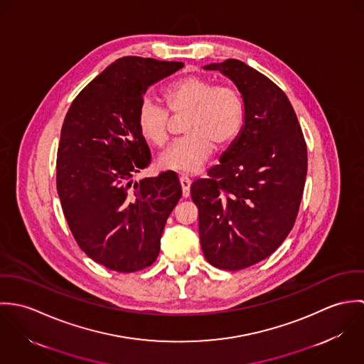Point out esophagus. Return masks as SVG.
Segmentation results:
<instances>
[{"label":"esophagus","mask_w":364,"mask_h":364,"mask_svg":"<svg viewBox=\"0 0 364 364\" xmlns=\"http://www.w3.org/2000/svg\"><path fill=\"white\" fill-rule=\"evenodd\" d=\"M179 182H181V186H182L183 198H188L191 195V183H192V181L188 176L183 175V176L179 178Z\"/></svg>","instance_id":"obj_1"}]
</instances>
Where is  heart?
Here are the masks:
<instances>
[{
    "mask_svg": "<svg viewBox=\"0 0 364 364\" xmlns=\"http://www.w3.org/2000/svg\"><path fill=\"white\" fill-rule=\"evenodd\" d=\"M173 116H188L183 124L185 139L175 141L158 158L166 171L192 173L214 151L227 149L240 136L245 106L241 94L230 85H215L202 77H186L173 82L164 95ZM137 127L146 141L162 147L169 137V114L156 102L146 100L137 112Z\"/></svg>",
    "mask_w": 364,
    "mask_h": 364,
    "instance_id": "heart-1",
    "label": "heart"
}]
</instances>
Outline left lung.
Returning a JSON list of instances; mask_svg holds the SVG:
<instances>
[{
  "label": "left lung",
  "instance_id": "obj_1",
  "mask_svg": "<svg viewBox=\"0 0 364 364\" xmlns=\"http://www.w3.org/2000/svg\"><path fill=\"white\" fill-rule=\"evenodd\" d=\"M218 71L240 91L245 120L208 178L191 186L208 263L240 270L272 255L291 231L307 176V146L286 94L248 64L228 58Z\"/></svg>",
  "mask_w": 364,
  "mask_h": 364
}]
</instances>
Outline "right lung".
Here are the masks:
<instances>
[{
  "label": "right lung",
  "mask_w": 364,
  "mask_h": 364,
  "mask_svg": "<svg viewBox=\"0 0 364 364\" xmlns=\"http://www.w3.org/2000/svg\"><path fill=\"white\" fill-rule=\"evenodd\" d=\"M181 61L127 55L116 60L73 101L57 150V193L68 227L91 259L116 272L154 263L162 231L182 196L172 171L140 182L151 154L137 127L149 87Z\"/></svg>",
  "instance_id": "add662e5"
}]
</instances>
